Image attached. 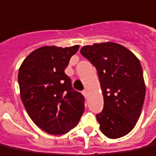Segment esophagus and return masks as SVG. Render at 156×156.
Here are the masks:
<instances>
[{"instance_id":"obj_1","label":"esophagus","mask_w":156,"mask_h":156,"mask_svg":"<svg viewBox=\"0 0 156 156\" xmlns=\"http://www.w3.org/2000/svg\"><path fill=\"white\" fill-rule=\"evenodd\" d=\"M82 93H83V95L84 96V97H85V98H87V91H86V90H83V92H82Z\"/></svg>"}]
</instances>
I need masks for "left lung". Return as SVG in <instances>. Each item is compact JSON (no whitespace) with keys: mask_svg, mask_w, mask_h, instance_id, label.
Segmentation results:
<instances>
[{"mask_svg":"<svg viewBox=\"0 0 156 156\" xmlns=\"http://www.w3.org/2000/svg\"><path fill=\"white\" fill-rule=\"evenodd\" d=\"M96 67L104 98L97 120L100 130L111 139L127 135L135 127L146 96L141 64L122 44L104 42L85 45L80 50Z\"/></svg>","mask_w":156,"mask_h":156,"instance_id":"obj_1","label":"left lung"}]
</instances>
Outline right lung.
Returning <instances> with one entry per match:
<instances>
[{
    "label": "right lung",
    "instance_id": "obj_1",
    "mask_svg": "<svg viewBox=\"0 0 156 156\" xmlns=\"http://www.w3.org/2000/svg\"><path fill=\"white\" fill-rule=\"evenodd\" d=\"M79 45L43 46L25 58L18 73L20 94L34 124L51 135L69 132L84 112V98L64 70Z\"/></svg>",
    "mask_w": 156,
    "mask_h": 156
}]
</instances>
